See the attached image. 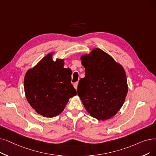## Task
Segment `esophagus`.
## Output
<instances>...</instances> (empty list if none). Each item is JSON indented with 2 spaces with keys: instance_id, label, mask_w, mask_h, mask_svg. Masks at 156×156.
<instances>
[{
  "instance_id": "1",
  "label": "esophagus",
  "mask_w": 156,
  "mask_h": 156,
  "mask_svg": "<svg viewBox=\"0 0 156 156\" xmlns=\"http://www.w3.org/2000/svg\"><path fill=\"white\" fill-rule=\"evenodd\" d=\"M78 82H75L74 83V87L76 89H77V87H78Z\"/></svg>"
}]
</instances>
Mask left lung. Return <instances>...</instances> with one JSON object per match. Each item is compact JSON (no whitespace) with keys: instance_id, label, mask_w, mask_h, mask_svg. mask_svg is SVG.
Wrapping results in <instances>:
<instances>
[{"instance_id":"obj_1","label":"left lung","mask_w":156,"mask_h":156,"mask_svg":"<svg viewBox=\"0 0 156 156\" xmlns=\"http://www.w3.org/2000/svg\"><path fill=\"white\" fill-rule=\"evenodd\" d=\"M80 59L85 74L77 91L85 110L99 120L112 118L124 105L128 92L123 66L100 48H94Z\"/></svg>"}]
</instances>
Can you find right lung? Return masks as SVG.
<instances>
[{"instance_id": "add662e5", "label": "right lung", "mask_w": 156, "mask_h": 156, "mask_svg": "<svg viewBox=\"0 0 156 156\" xmlns=\"http://www.w3.org/2000/svg\"><path fill=\"white\" fill-rule=\"evenodd\" d=\"M53 55V52L47 54L24 77L28 103L38 114L49 118L62 113L69 98L77 94L71 84L72 72L64 67V59L54 61Z\"/></svg>"}]
</instances>
